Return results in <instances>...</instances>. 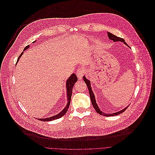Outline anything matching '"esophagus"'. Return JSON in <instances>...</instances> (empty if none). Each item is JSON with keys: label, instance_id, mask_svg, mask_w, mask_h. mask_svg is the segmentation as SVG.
Returning <instances> with one entry per match:
<instances>
[{"label": "esophagus", "instance_id": "1", "mask_svg": "<svg viewBox=\"0 0 155 155\" xmlns=\"http://www.w3.org/2000/svg\"><path fill=\"white\" fill-rule=\"evenodd\" d=\"M76 74H77V76L78 78V79L81 80V79H82L83 76L84 75V72L81 68H79V69L78 70V71L76 72Z\"/></svg>", "mask_w": 155, "mask_h": 155}]
</instances>
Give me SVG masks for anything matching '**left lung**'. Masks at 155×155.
<instances>
[{"instance_id":"8db88e82","label":"left lung","mask_w":155,"mask_h":155,"mask_svg":"<svg viewBox=\"0 0 155 155\" xmlns=\"http://www.w3.org/2000/svg\"><path fill=\"white\" fill-rule=\"evenodd\" d=\"M107 35L109 37V38L112 41H114V42H116V41H121V42H123L126 45L128 46V45L127 44V43L125 41L124 39H123L121 38H120L118 37H117L116 35H114V34L110 33V32H107ZM84 78V81H85L87 87H88V91H89V94H90V100H91V103H92V105L93 106H94V107L95 108V109L96 110V111L97 112V113H98L100 115H104V116H106V117H110V116H114V115H117L122 112H124L125 110H126V109H127V107L129 106H127V107L124 108L123 109L121 110L120 111H118L117 112H115V113H113V114H105L104 112H103L100 109V108L98 107L97 104V102H96V100H95V95L94 94V92H93L92 90H91V85H90V81L89 80H88L84 76L83 77Z\"/></svg>"}]
</instances>
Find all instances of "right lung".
Returning <instances> with one entry per match:
<instances>
[{
    "mask_svg": "<svg viewBox=\"0 0 155 155\" xmlns=\"http://www.w3.org/2000/svg\"><path fill=\"white\" fill-rule=\"evenodd\" d=\"M36 41H35L34 42H35ZM29 48V45L27 46L24 49V51L27 49L28 48ZM23 52L21 54V55L19 56L18 58V60H17V62L18 61V60H19L21 56L23 54ZM78 81V78H77V76L76 75L73 73L72 74L70 77L68 79V80L67 81V83H66V87H67V100H68V103H67V106H65V107L61 110L59 114H58L57 115H55L54 116H52V117H49V118H38L39 120H41V121H52V120H55V119H58V118H61V117H63L65 114L66 112H67L68 109V107L70 106V101H71V95H72V90H73V87L74 85V84L76 83V82Z\"/></svg>",
    "mask_w": 155,
    "mask_h": 155,
    "instance_id": "1",
    "label": "right lung"
}]
</instances>
